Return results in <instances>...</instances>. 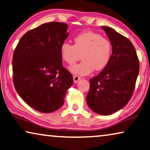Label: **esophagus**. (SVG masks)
<instances>
[{
    "instance_id": "esophagus-1",
    "label": "esophagus",
    "mask_w": 150,
    "mask_h": 150,
    "mask_svg": "<svg viewBox=\"0 0 150 150\" xmlns=\"http://www.w3.org/2000/svg\"><path fill=\"white\" fill-rule=\"evenodd\" d=\"M80 79H81V77H79L78 75H73V81H74L75 83H77Z\"/></svg>"
}]
</instances>
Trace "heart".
Here are the masks:
<instances>
[{"label": "heart", "mask_w": 150, "mask_h": 150, "mask_svg": "<svg viewBox=\"0 0 150 150\" xmlns=\"http://www.w3.org/2000/svg\"><path fill=\"white\" fill-rule=\"evenodd\" d=\"M74 44L64 42L60 46L62 60L72 65L81 58L83 61L70 68L71 72L86 75L94 70L104 69L110 61L112 44L110 40L93 32H84L75 35Z\"/></svg>", "instance_id": "obj_1"}]
</instances>
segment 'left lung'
Wrapping results in <instances>:
<instances>
[{"instance_id":"left-lung-1","label":"left lung","mask_w":150,"mask_h":150,"mask_svg":"<svg viewBox=\"0 0 150 150\" xmlns=\"http://www.w3.org/2000/svg\"><path fill=\"white\" fill-rule=\"evenodd\" d=\"M102 28L110 40L112 53L106 67L89 79L86 100L93 112L109 115L123 108L132 97L139 61L135 47L127 38L109 27Z\"/></svg>"}]
</instances>
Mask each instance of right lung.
I'll return each mask as SVG.
<instances>
[{"mask_svg": "<svg viewBox=\"0 0 150 150\" xmlns=\"http://www.w3.org/2000/svg\"><path fill=\"white\" fill-rule=\"evenodd\" d=\"M62 22L46 23L26 32L13 57V79L18 94L29 106L43 113L64 104L73 75L62 66L60 46L68 37Z\"/></svg>", "mask_w": 150, "mask_h": 150, "instance_id": "add662e5", "label": "right lung"}]
</instances>
